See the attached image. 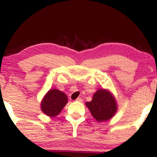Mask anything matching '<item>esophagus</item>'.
Instances as JSON below:
<instances>
[{"mask_svg":"<svg viewBox=\"0 0 157 157\" xmlns=\"http://www.w3.org/2000/svg\"><path fill=\"white\" fill-rule=\"evenodd\" d=\"M76 101H78V102H82L83 101L82 98H77Z\"/></svg>","mask_w":157,"mask_h":157,"instance_id":"1","label":"esophagus"}]
</instances>
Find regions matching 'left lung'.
<instances>
[{
  "label": "left lung",
  "mask_w": 157,
  "mask_h": 157,
  "mask_svg": "<svg viewBox=\"0 0 157 157\" xmlns=\"http://www.w3.org/2000/svg\"><path fill=\"white\" fill-rule=\"evenodd\" d=\"M91 114L98 121L110 119L117 110V103L112 94L104 89H98L91 101L86 103Z\"/></svg>",
  "instance_id": "8db88e82"
}]
</instances>
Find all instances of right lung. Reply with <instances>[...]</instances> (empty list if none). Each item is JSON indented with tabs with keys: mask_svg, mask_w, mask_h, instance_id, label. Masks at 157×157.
<instances>
[{
	"mask_svg": "<svg viewBox=\"0 0 157 157\" xmlns=\"http://www.w3.org/2000/svg\"><path fill=\"white\" fill-rule=\"evenodd\" d=\"M67 96L57 89L49 91L41 102V110L45 114L54 117L61 112L67 104Z\"/></svg>",
	"mask_w": 157,
	"mask_h": 157,
	"instance_id": "obj_1",
	"label": "right lung"
}]
</instances>
